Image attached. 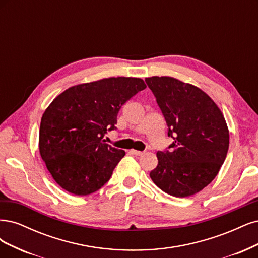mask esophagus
I'll use <instances>...</instances> for the list:
<instances>
[{
  "instance_id": "esophagus-1",
  "label": "esophagus",
  "mask_w": 258,
  "mask_h": 258,
  "mask_svg": "<svg viewBox=\"0 0 258 258\" xmlns=\"http://www.w3.org/2000/svg\"><path fill=\"white\" fill-rule=\"evenodd\" d=\"M131 152H132V154H134V155H143V154H144V152L137 151V150H132Z\"/></svg>"
}]
</instances>
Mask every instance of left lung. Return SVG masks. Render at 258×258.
<instances>
[{"label":"left lung","instance_id":"left-lung-1","mask_svg":"<svg viewBox=\"0 0 258 258\" xmlns=\"http://www.w3.org/2000/svg\"><path fill=\"white\" fill-rule=\"evenodd\" d=\"M173 138L156 153L154 183L174 197L194 195L211 183L226 159L229 132L211 97L199 88L167 76L146 78Z\"/></svg>","mask_w":258,"mask_h":258}]
</instances>
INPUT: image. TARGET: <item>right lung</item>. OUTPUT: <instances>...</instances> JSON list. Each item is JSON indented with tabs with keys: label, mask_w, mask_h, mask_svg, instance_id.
I'll return each mask as SVG.
<instances>
[{
	"label": "right lung",
	"mask_w": 258,
	"mask_h": 258,
	"mask_svg": "<svg viewBox=\"0 0 258 258\" xmlns=\"http://www.w3.org/2000/svg\"><path fill=\"white\" fill-rule=\"evenodd\" d=\"M147 86L143 79L110 77L69 88L45 110L39 152L54 181L68 192L85 196L110 179L125 152L104 136L115 128L121 107Z\"/></svg>",
	"instance_id": "right-lung-1"
}]
</instances>
